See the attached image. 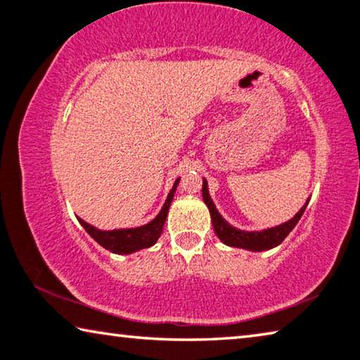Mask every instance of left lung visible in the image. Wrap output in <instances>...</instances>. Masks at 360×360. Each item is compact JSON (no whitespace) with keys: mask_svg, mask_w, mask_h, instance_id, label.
Wrapping results in <instances>:
<instances>
[{"mask_svg":"<svg viewBox=\"0 0 360 360\" xmlns=\"http://www.w3.org/2000/svg\"><path fill=\"white\" fill-rule=\"evenodd\" d=\"M202 199L204 202H206V206L209 207V212H211L214 231L215 235L219 236L220 241L225 243L226 246L243 248V250L257 251V252L272 250V248L278 246L280 243L290 235V231L295 229L296 224L300 222V219L302 217V214L306 211L309 204V199H307L306 204L300 209V212H297L292 219H290L288 222L272 226V229H265L261 231H245V230L235 229L233 225H230L222 215H220L217 209H215V204L212 202L211 196H209L206 179L202 180Z\"/></svg>","mask_w":360,"mask_h":360,"instance_id":"1","label":"left lung"}]
</instances>
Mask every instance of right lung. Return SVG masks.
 I'll return each mask as SVG.
<instances>
[{"instance_id":"right-lung-1","label":"right lung","mask_w":360,"mask_h":360,"mask_svg":"<svg viewBox=\"0 0 360 360\" xmlns=\"http://www.w3.org/2000/svg\"><path fill=\"white\" fill-rule=\"evenodd\" d=\"M180 179L175 180L172 190L169 191L167 199H165L164 206L156 217L151 222L141 226H135V229H119V230H98L96 226L86 224L85 220L79 217L80 225L86 230V233L95 240L98 245L106 248L108 251L114 254H131L145 248L153 246L154 243L159 240L162 233L165 219H167L170 202H172L176 185H179Z\"/></svg>"}]
</instances>
